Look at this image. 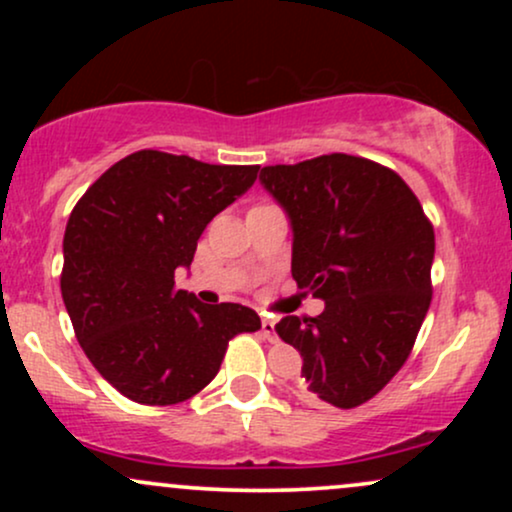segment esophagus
I'll use <instances>...</instances> for the list:
<instances>
[{"label": "esophagus", "mask_w": 512, "mask_h": 512, "mask_svg": "<svg viewBox=\"0 0 512 512\" xmlns=\"http://www.w3.org/2000/svg\"><path fill=\"white\" fill-rule=\"evenodd\" d=\"M274 325H276V322L272 320V317H262V334H264V337H267V339H274V337H276Z\"/></svg>", "instance_id": "34e87169"}]
</instances>
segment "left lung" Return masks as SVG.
<instances>
[{
	"mask_svg": "<svg viewBox=\"0 0 512 512\" xmlns=\"http://www.w3.org/2000/svg\"><path fill=\"white\" fill-rule=\"evenodd\" d=\"M260 182L293 231L291 274L325 301L317 317H281L301 351L298 390L354 409L404 366L431 305L436 236L395 170L349 154L267 166Z\"/></svg>",
	"mask_w": 512,
	"mask_h": 512,
	"instance_id": "8db88e82",
	"label": "left lung"
}]
</instances>
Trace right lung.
<instances>
[{
	"instance_id": "obj_1",
	"label": "right lung",
	"mask_w": 512,
	"mask_h": 512,
	"mask_svg": "<svg viewBox=\"0 0 512 512\" xmlns=\"http://www.w3.org/2000/svg\"><path fill=\"white\" fill-rule=\"evenodd\" d=\"M257 170L144 149L76 202L62 245L64 308L93 368L132 402H185L214 380L236 334L262 327L245 305L175 289L207 223L250 190Z\"/></svg>"
}]
</instances>
